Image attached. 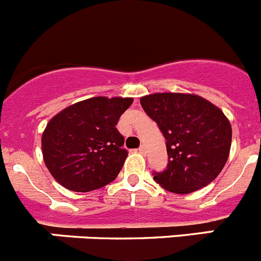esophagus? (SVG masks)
Segmentation results:
<instances>
[{"mask_svg":"<svg viewBox=\"0 0 261 261\" xmlns=\"http://www.w3.org/2000/svg\"><path fill=\"white\" fill-rule=\"evenodd\" d=\"M138 151H140V153L144 154V155H145V154H146V147H145V146H140V147H138Z\"/></svg>","mask_w":261,"mask_h":261,"instance_id":"obj_1","label":"esophagus"}]
</instances>
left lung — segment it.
Wrapping results in <instances>:
<instances>
[{"label": "left lung", "mask_w": 261, "mask_h": 261, "mask_svg": "<svg viewBox=\"0 0 261 261\" xmlns=\"http://www.w3.org/2000/svg\"><path fill=\"white\" fill-rule=\"evenodd\" d=\"M140 102L166 138L168 163L153 172L154 180L180 195L212 183L231 146V125L222 111L192 94H151Z\"/></svg>", "instance_id": "left-lung-1"}]
</instances>
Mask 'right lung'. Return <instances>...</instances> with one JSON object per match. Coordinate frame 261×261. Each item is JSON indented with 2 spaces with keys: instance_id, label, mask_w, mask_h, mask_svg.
Returning a JSON list of instances; mask_svg holds the SVG:
<instances>
[{
  "instance_id": "add662e5",
  "label": "right lung",
  "mask_w": 261,
  "mask_h": 261,
  "mask_svg": "<svg viewBox=\"0 0 261 261\" xmlns=\"http://www.w3.org/2000/svg\"><path fill=\"white\" fill-rule=\"evenodd\" d=\"M132 102V98H90L62 110L47 124L43 158L62 187L89 192L115 180L128 156L116 124Z\"/></svg>"
}]
</instances>
